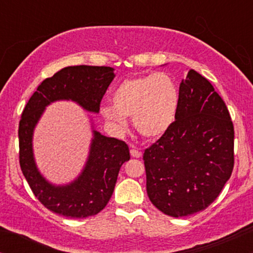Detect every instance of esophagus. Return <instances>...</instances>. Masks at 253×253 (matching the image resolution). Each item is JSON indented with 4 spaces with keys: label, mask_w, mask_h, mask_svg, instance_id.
I'll return each instance as SVG.
<instances>
[{
    "label": "esophagus",
    "mask_w": 253,
    "mask_h": 253,
    "mask_svg": "<svg viewBox=\"0 0 253 253\" xmlns=\"http://www.w3.org/2000/svg\"><path fill=\"white\" fill-rule=\"evenodd\" d=\"M130 156L134 157V158H140L141 152L139 150H136V149H132V150H130Z\"/></svg>",
    "instance_id": "1"
}]
</instances>
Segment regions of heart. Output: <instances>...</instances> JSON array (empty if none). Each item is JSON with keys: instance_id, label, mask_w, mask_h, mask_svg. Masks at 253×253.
I'll return each mask as SVG.
<instances>
[{"instance_id": "obj_1", "label": "heart", "mask_w": 253, "mask_h": 253, "mask_svg": "<svg viewBox=\"0 0 253 253\" xmlns=\"http://www.w3.org/2000/svg\"><path fill=\"white\" fill-rule=\"evenodd\" d=\"M181 94L175 81L164 72L125 80L112 95V106L101 114L118 132H125L127 121L147 139H159L175 124Z\"/></svg>"}]
</instances>
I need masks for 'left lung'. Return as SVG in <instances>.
<instances>
[{
  "instance_id": "left-lung-1",
  "label": "left lung",
  "mask_w": 253,
  "mask_h": 253,
  "mask_svg": "<svg viewBox=\"0 0 253 253\" xmlns=\"http://www.w3.org/2000/svg\"><path fill=\"white\" fill-rule=\"evenodd\" d=\"M179 94L175 124L143 157L150 201L173 217L206 210L234 165L233 124L210 81L190 70Z\"/></svg>"
}]
</instances>
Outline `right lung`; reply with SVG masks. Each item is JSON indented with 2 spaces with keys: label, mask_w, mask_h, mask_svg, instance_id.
<instances>
[{
  "label": "right lung",
  "mask_w": 253,
  "mask_h": 253,
  "mask_svg": "<svg viewBox=\"0 0 253 253\" xmlns=\"http://www.w3.org/2000/svg\"><path fill=\"white\" fill-rule=\"evenodd\" d=\"M109 66L78 65L64 68L46 78L32 95L19 124L20 167L32 191L47 210L66 217H86L100 213L114 191L119 171L129 161L123 140L102 135L92 126L89 156L82 172L64 185L52 184L38 170L33 153V133L46 107L56 101H74L90 113L100 103L114 80Z\"/></svg>",
  "instance_id": "right-lung-1"
}]
</instances>
